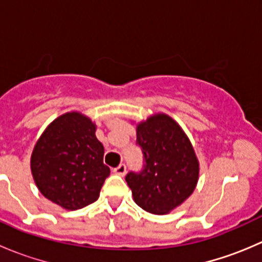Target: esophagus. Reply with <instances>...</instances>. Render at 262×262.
<instances>
[{
	"label": "esophagus",
	"instance_id": "obj_1",
	"mask_svg": "<svg viewBox=\"0 0 262 262\" xmlns=\"http://www.w3.org/2000/svg\"><path fill=\"white\" fill-rule=\"evenodd\" d=\"M114 172L119 176H124V175H125V172H126V166L124 165V163H120L118 167L114 168Z\"/></svg>",
	"mask_w": 262,
	"mask_h": 262
}]
</instances>
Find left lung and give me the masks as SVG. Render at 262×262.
I'll return each mask as SVG.
<instances>
[{"instance_id":"1","label":"left lung","mask_w":262,"mask_h":262,"mask_svg":"<svg viewBox=\"0 0 262 262\" xmlns=\"http://www.w3.org/2000/svg\"><path fill=\"white\" fill-rule=\"evenodd\" d=\"M137 144L143 168L125 176L134 202L153 214L171 212L191 195L199 178L189 138L170 116L158 114L137 126Z\"/></svg>"}]
</instances>
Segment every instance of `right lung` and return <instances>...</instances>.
I'll use <instances>...</instances> for the list:
<instances>
[{
  "mask_svg": "<svg viewBox=\"0 0 262 262\" xmlns=\"http://www.w3.org/2000/svg\"><path fill=\"white\" fill-rule=\"evenodd\" d=\"M96 126L80 113L55 119L41 134L31 155L36 186L50 202L76 210L96 202L110 168Z\"/></svg>",
  "mask_w": 262,
  "mask_h": 262,
  "instance_id": "add662e5",
  "label": "right lung"
}]
</instances>
